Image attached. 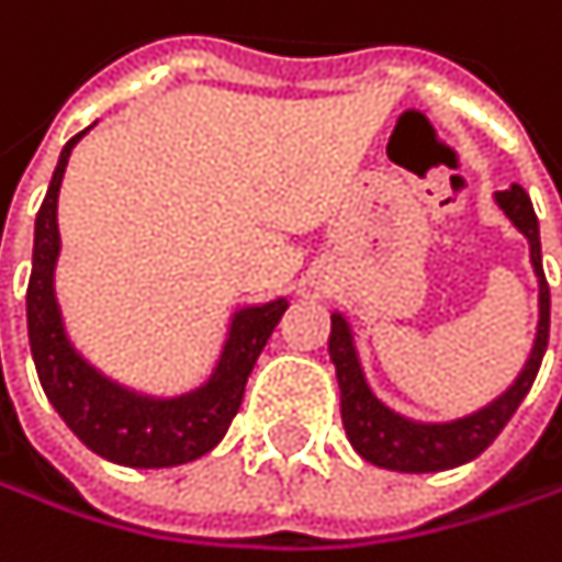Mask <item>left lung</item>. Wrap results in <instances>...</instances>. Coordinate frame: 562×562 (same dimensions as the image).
Wrapping results in <instances>:
<instances>
[{"label":"left lung","instance_id":"8db88e82","mask_svg":"<svg viewBox=\"0 0 562 562\" xmlns=\"http://www.w3.org/2000/svg\"><path fill=\"white\" fill-rule=\"evenodd\" d=\"M494 200L507 213V220L527 236L530 262H533L537 283H540V323H537V339H533L530 359H527L524 372L517 375V382L501 398H494L481 412L464 415L458 422H441V425L412 422L372 395L366 372L359 366L352 329H349L346 316H339V313L333 316L329 356H333L339 392H342V425H346L352 448L366 461H372L375 468L405 471V474H428V471H448V468L474 461L481 451H487V445L514 418V412L520 408V402L527 398V392L540 372L547 339H550V286H547L543 256H540V223H537L533 203L520 183L497 190Z\"/></svg>","mask_w":562,"mask_h":562}]
</instances>
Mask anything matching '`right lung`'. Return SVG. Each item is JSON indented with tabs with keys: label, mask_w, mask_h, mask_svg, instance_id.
<instances>
[{
	"label": "right lung",
	"mask_w": 562,
	"mask_h": 562,
	"mask_svg": "<svg viewBox=\"0 0 562 562\" xmlns=\"http://www.w3.org/2000/svg\"><path fill=\"white\" fill-rule=\"evenodd\" d=\"M81 134H75L61 147L48 193L35 216L25 316H29V346H32L38 382L48 402L55 405V412L61 415V422L94 454L127 468H173V464L196 461L223 441L229 422L239 412L246 379L266 339L272 336L276 323L290 310V303L272 300L233 313L213 375L206 379V385L177 398L137 395L104 379L98 369H91L68 342L61 310L55 300V262L61 249L58 187L71 147L81 140Z\"/></svg>",
	"instance_id": "1"
}]
</instances>
